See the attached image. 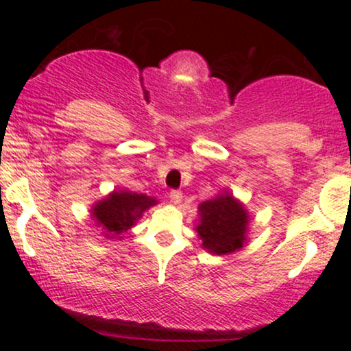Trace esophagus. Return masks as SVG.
Returning a JSON list of instances; mask_svg holds the SVG:
<instances>
[{"label":"esophagus","instance_id":"esophagus-1","mask_svg":"<svg viewBox=\"0 0 351 351\" xmlns=\"http://www.w3.org/2000/svg\"><path fill=\"white\" fill-rule=\"evenodd\" d=\"M170 199H171V203L178 204L180 201L183 199V193H181L180 189H171V191H170Z\"/></svg>","mask_w":351,"mask_h":351}]
</instances>
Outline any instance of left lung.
Returning a JSON list of instances; mask_svg holds the SVG:
<instances>
[{
  "label": "left lung",
  "mask_w": 351,
  "mask_h": 351,
  "mask_svg": "<svg viewBox=\"0 0 351 351\" xmlns=\"http://www.w3.org/2000/svg\"><path fill=\"white\" fill-rule=\"evenodd\" d=\"M199 215L201 223L196 231L209 252L223 256L243 247L247 215L229 193L199 204Z\"/></svg>",
  "instance_id": "left-lung-1"
}]
</instances>
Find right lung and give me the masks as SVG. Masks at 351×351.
<instances>
[{
  "mask_svg": "<svg viewBox=\"0 0 351 351\" xmlns=\"http://www.w3.org/2000/svg\"><path fill=\"white\" fill-rule=\"evenodd\" d=\"M158 201L147 195H138L132 191H115L107 199L95 204L92 216L99 226L106 229L107 237H117L130 229L135 221Z\"/></svg>",
  "mask_w": 351,
  "mask_h": 351,
  "instance_id": "right-lung-1",
  "label": "right lung"
}]
</instances>
